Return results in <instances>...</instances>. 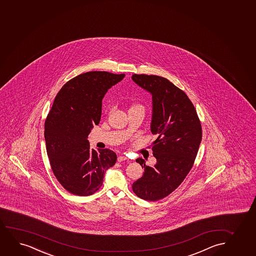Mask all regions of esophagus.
<instances>
[{"instance_id":"esophagus-1","label":"esophagus","mask_w":256,"mask_h":256,"mask_svg":"<svg viewBox=\"0 0 256 256\" xmlns=\"http://www.w3.org/2000/svg\"><path fill=\"white\" fill-rule=\"evenodd\" d=\"M128 160V158L126 156H125V155H120V156H119V157L117 158L118 162H122V161Z\"/></svg>"}]
</instances>
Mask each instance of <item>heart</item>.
<instances>
[{
    "label": "heart",
    "mask_w": 256,
    "mask_h": 256,
    "mask_svg": "<svg viewBox=\"0 0 256 256\" xmlns=\"http://www.w3.org/2000/svg\"><path fill=\"white\" fill-rule=\"evenodd\" d=\"M134 107H140V108H142V107H140V106H139V105H137V106H134Z\"/></svg>",
    "instance_id": "obj_1"
}]
</instances>
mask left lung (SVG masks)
<instances>
[{"label": "left lung", "instance_id": "obj_1", "mask_svg": "<svg viewBox=\"0 0 256 256\" xmlns=\"http://www.w3.org/2000/svg\"><path fill=\"white\" fill-rule=\"evenodd\" d=\"M132 81L152 95L150 128L158 138L152 150L154 166L136 161L144 174L132 184L134 192L146 201L164 198L180 186L192 168L202 140V128L186 94L168 79L154 75L132 76Z\"/></svg>", "mask_w": 256, "mask_h": 256}]
</instances>
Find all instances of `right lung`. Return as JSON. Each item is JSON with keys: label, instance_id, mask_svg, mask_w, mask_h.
<instances>
[{"label": "right lung", "instance_id": "add662e5", "mask_svg": "<svg viewBox=\"0 0 256 256\" xmlns=\"http://www.w3.org/2000/svg\"><path fill=\"white\" fill-rule=\"evenodd\" d=\"M125 74L82 73L61 88L44 122V140L52 170L61 186L78 196H90L102 184L105 172L116 162L110 149H90L88 136L101 119L108 90Z\"/></svg>", "mask_w": 256, "mask_h": 256}]
</instances>
